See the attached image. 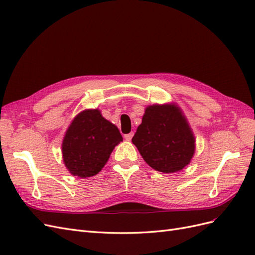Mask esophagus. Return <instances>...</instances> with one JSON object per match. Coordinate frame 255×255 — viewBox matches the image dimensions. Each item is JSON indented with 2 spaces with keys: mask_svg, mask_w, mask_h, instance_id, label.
I'll list each match as a JSON object with an SVG mask.
<instances>
[{
  "mask_svg": "<svg viewBox=\"0 0 255 255\" xmlns=\"http://www.w3.org/2000/svg\"><path fill=\"white\" fill-rule=\"evenodd\" d=\"M133 136H134V133L130 132V133H128V134H126V135H125V138H126L127 140H130V139H132Z\"/></svg>",
  "mask_w": 255,
  "mask_h": 255,
  "instance_id": "esophagus-1",
  "label": "esophagus"
}]
</instances>
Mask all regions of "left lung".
I'll return each mask as SVG.
<instances>
[{
  "label": "left lung",
  "instance_id": "left-lung-1",
  "mask_svg": "<svg viewBox=\"0 0 255 255\" xmlns=\"http://www.w3.org/2000/svg\"><path fill=\"white\" fill-rule=\"evenodd\" d=\"M132 142L146 164L164 173L182 170L196 149L188 121L174 103L146 107Z\"/></svg>",
  "mask_w": 255,
  "mask_h": 255
}]
</instances>
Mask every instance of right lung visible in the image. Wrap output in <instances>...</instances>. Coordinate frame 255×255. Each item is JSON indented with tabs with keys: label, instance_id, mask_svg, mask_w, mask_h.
<instances>
[{
	"label": "right lung",
	"instance_id": "obj_1",
	"mask_svg": "<svg viewBox=\"0 0 255 255\" xmlns=\"http://www.w3.org/2000/svg\"><path fill=\"white\" fill-rule=\"evenodd\" d=\"M123 138L118 128L99 110H85L75 116L65 134L61 149L65 166L72 175L98 174Z\"/></svg>",
	"mask_w": 255,
	"mask_h": 255
}]
</instances>
